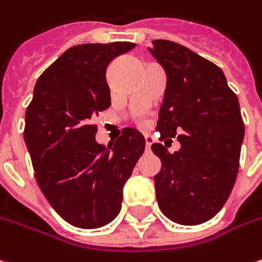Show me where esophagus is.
<instances>
[{"label":"esophagus","instance_id":"34e87169","mask_svg":"<svg viewBox=\"0 0 262 262\" xmlns=\"http://www.w3.org/2000/svg\"><path fill=\"white\" fill-rule=\"evenodd\" d=\"M152 142H154L152 136L146 135V136H145V143H146V149H148V151L151 149V145H152Z\"/></svg>","mask_w":262,"mask_h":262}]
</instances>
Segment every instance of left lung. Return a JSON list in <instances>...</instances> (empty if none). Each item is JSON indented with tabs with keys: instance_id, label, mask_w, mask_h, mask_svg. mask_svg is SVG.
Instances as JSON below:
<instances>
[{
	"instance_id": "left-lung-1",
	"label": "left lung",
	"mask_w": 262,
	"mask_h": 262,
	"mask_svg": "<svg viewBox=\"0 0 262 262\" xmlns=\"http://www.w3.org/2000/svg\"><path fill=\"white\" fill-rule=\"evenodd\" d=\"M149 52L163 66L167 85L157 130L176 138L180 149L154 143L161 160L154 177L160 210L171 222L195 226L222 210L237 176L244 120L222 69L171 40H152Z\"/></svg>"
}]
</instances>
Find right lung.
<instances>
[{
    "label": "right lung",
    "instance_id": "1",
    "mask_svg": "<svg viewBox=\"0 0 262 262\" xmlns=\"http://www.w3.org/2000/svg\"><path fill=\"white\" fill-rule=\"evenodd\" d=\"M132 42L69 48L40 74L26 110L25 142L42 193L60 217L97 229L119 215L123 186L145 151L126 127L113 146L95 141L98 113L111 105L107 67Z\"/></svg>",
    "mask_w": 262,
    "mask_h": 262
}]
</instances>
